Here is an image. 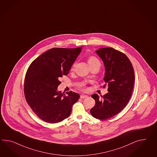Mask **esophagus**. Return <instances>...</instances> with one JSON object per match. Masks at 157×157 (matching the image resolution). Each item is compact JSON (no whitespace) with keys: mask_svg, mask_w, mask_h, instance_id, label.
<instances>
[{"mask_svg":"<svg viewBox=\"0 0 157 157\" xmlns=\"http://www.w3.org/2000/svg\"><path fill=\"white\" fill-rule=\"evenodd\" d=\"M88 97L87 95H84V94H82V95H81L80 98H86Z\"/></svg>","mask_w":157,"mask_h":157,"instance_id":"34e87169","label":"esophagus"}]
</instances>
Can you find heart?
I'll use <instances>...</instances> for the list:
<instances>
[{
  "instance_id": "1",
  "label": "heart",
  "mask_w": 157,
  "mask_h": 157,
  "mask_svg": "<svg viewBox=\"0 0 157 157\" xmlns=\"http://www.w3.org/2000/svg\"><path fill=\"white\" fill-rule=\"evenodd\" d=\"M89 64V65H92L97 64H100V61H99V60L98 59H97L96 57L91 56L90 57H89L88 60ZM75 64L73 65V67H75Z\"/></svg>"
}]
</instances>
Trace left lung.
Instances as JSON below:
<instances>
[{
  "instance_id": "8db88e82",
  "label": "left lung",
  "mask_w": 157,
  "mask_h": 157,
  "mask_svg": "<svg viewBox=\"0 0 157 157\" xmlns=\"http://www.w3.org/2000/svg\"><path fill=\"white\" fill-rule=\"evenodd\" d=\"M96 52L104 64V86H108V93L101 98L93 94L96 104L90 113L102 120L114 116L126 106L133 92L135 76L133 65L124 53L113 48L98 49Z\"/></svg>"
}]
</instances>
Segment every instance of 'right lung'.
I'll use <instances>...</instances> for the list:
<instances>
[{"instance_id": "add662e5", "label": "right lung", "mask_w": 157, "mask_h": 157, "mask_svg": "<svg viewBox=\"0 0 157 157\" xmlns=\"http://www.w3.org/2000/svg\"><path fill=\"white\" fill-rule=\"evenodd\" d=\"M82 47L50 49L29 65L24 81V94L32 110L43 121L51 124L63 121L78 100V94L71 91L65 95L57 87L60 78L68 75Z\"/></svg>"}]
</instances>
